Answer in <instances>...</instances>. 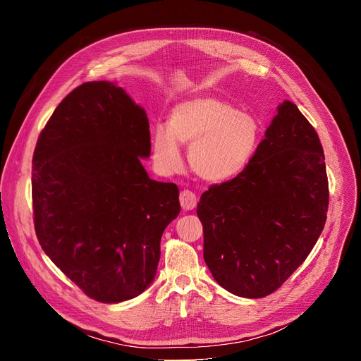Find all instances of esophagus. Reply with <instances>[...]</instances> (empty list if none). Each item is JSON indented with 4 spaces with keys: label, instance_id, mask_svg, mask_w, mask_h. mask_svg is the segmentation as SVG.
Here are the masks:
<instances>
[{
    "label": "esophagus",
    "instance_id": "esophagus-1",
    "mask_svg": "<svg viewBox=\"0 0 361 361\" xmlns=\"http://www.w3.org/2000/svg\"><path fill=\"white\" fill-rule=\"evenodd\" d=\"M180 204L184 211H192L197 204V199L196 195L190 190H183L180 193Z\"/></svg>",
    "mask_w": 361,
    "mask_h": 361
}]
</instances>
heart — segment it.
Segmentation results:
<instances>
[{"instance_id":"1","label":"heart","mask_w":361,"mask_h":361,"mask_svg":"<svg viewBox=\"0 0 361 361\" xmlns=\"http://www.w3.org/2000/svg\"><path fill=\"white\" fill-rule=\"evenodd\" d=\"M260 139V124L253 114L214 97L180 102L168 124H158L152 135V159L161 174L181 168V143H192L188 161L206 181L222 183L240 176L250 164Z\"/></svg>"}]
</instances>
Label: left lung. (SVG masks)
Returning <instances> with one entry per match:
<instances>
[{
    "label": "left lung",
    "mask_w": 361,
    "mask_h": 361,
    "mask_svg": "<svg viewBox=\"0 0 361 361\" xmlns=\"http://www.w3.org/2000/svg\"><path fill=\"white\" fill-rule=\"evenodd\" d=\"M328 203L317 133L295 104L283 101L247 168L211 185L197 203L207 268L238 297L272 294L314 247Z\"/></svg>",
    "instance_id": "8db88e82"
}]
</instances>
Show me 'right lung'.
Instances as JSON below:
<instances>
[{"instance_id":"obj_1","label":"right lung","mask_w":361,"mask_h":361,"mask_svg":"<svg viewBox=\"0 0 361 361\" xmlns=\"http://www.w3.org/2000/svg\"><path fill=\"white\" fill-rule=\"evenodd\" d=\"M146 111L105 80L75 87L33 152L36 237L87 297L120 302L154 281L161 237L180 214L178 187L149 178Z\"/></svg>"}]
</instances>
